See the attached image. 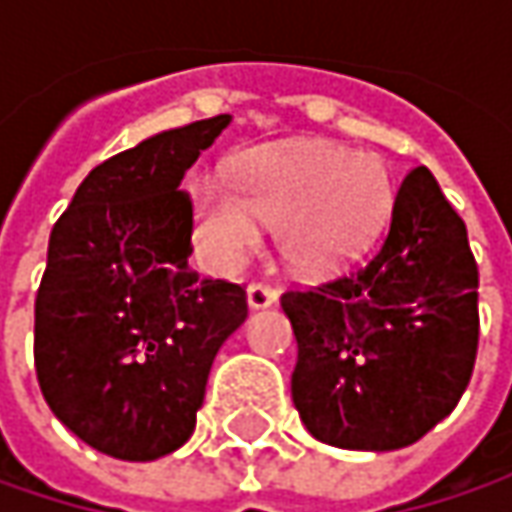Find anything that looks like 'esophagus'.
Returning a JSON list of instances; mask_svg holds the SVG:
<instances>
[{"instance_id": "34e87169", "label": "esophagus", "mask_w": 512, "mask_h": 512, "mask_svg": "<svg viewBox=\"0 0 512 512\" xmlns=\"http://www.w3.org/2000/svg\"><path fill=\"white\" fill-rule=\"evenodd\" d=\"M276 290L267 285H250L247 287V305L250 310H265V307L276 305Z\"/></svg>"}]
</instances>
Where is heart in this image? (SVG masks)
Wrapping results in <instances>:
<instances>
[{"mask_svg":"<svg viewBox=\"0 0 512 512\" xmlns=\"http://www.w3.org/2000/svg\"><path fill=\"white\" fill-rule=\"evenodd\" d=\"M233 186L216 176L190 182L196 242L219 270L256 250L259 222L276 225L279 256L296 273L339 270L376 239L396 199L384 159L339 145L247 150Z\"/></svg>","mask_w":512,"mask_h":512,"instance_id":"1","label":"heart"}]
</instances>
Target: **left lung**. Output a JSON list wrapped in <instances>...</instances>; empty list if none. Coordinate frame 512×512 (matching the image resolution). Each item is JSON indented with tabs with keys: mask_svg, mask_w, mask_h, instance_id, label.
I'll return each instance as SVG.
<instances>
[{
	"mask_svg": "<svg viewBox=\"0 0 512 512\" xmlns=\"http://www.w3.org/2000/svg\"><path fill=\"white\" fill-rule=\"evenodd\" d=\"M299 344L290 379L307 433L342 450H399L450 416L479 344V267L427 168L396 193L356 273L282 296Z\"/></svg>",
	"mask_w": 512,
	"mask_h": 512,
	"instance_id": "8db88e82",
	"label": "left lung"
}]
</instances>
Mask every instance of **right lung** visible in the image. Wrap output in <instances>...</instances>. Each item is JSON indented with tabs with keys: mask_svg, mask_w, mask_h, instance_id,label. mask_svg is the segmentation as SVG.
<instances>
[{
	"mask_svg": "<svg viewBox=\"0 0 512 512\" xmlns=\"http://www.w3.org/2000/svg\"><path fill=\"white\" fill-rule=\"evenodd\" d=\"M230 113L162 130L93 168L50 230L33 359L53 416L122 462L193 436L219 347L245 325V290L187 259V168Z\"/></svg>",
	"mask_w": 512,
	"mask_h": 512,
	"instance_id": "obj_1",
	"label": "right lung"
}]
</instances>
